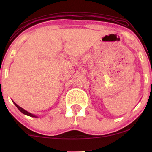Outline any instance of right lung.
I'll use <instances>...</instances> for the list:
<instances>
[{"label":"right lung","instance_id":"1","mask_svg":"<svg viewBox=\"0 0 152 152\" xmlns=\"http://www.w3.org/2000/svg\"><path fill=\"white\" fill-rule=\"evenodd\" d=\"M14 104H15L16 107L18 108V109L19 110V111H20V112H21V113H23V114H25V115H28V116H30V117H34V118H37V116H35L34 115H33V114L30 113H29V112H28V111H26V110H24L23 109H22L21 107H20L19 106L16 104V103H14Z\"/></svg>","mask_w":152,"mask_h":152}]
</instances>
